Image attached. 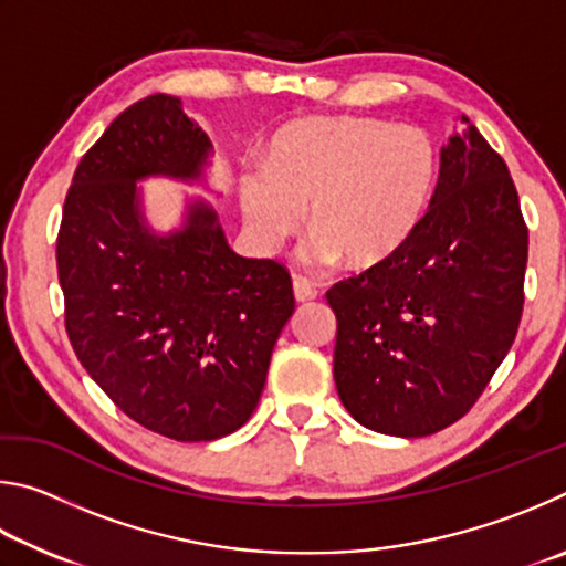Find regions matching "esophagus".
<instances>
[{
  "label": "esophagus",
  "mask_w": 566,
  "mask_h": 566,
  "mask_svg": "<svg viewBox=\"0 0 566 566\" xmlns=\"http://www.w3.org/2000/svg\"><path fill=\"white\" fill-rule=\"evenodd\" d=\"M292 286H294V300L296 302H312V300H317V294H319L317 284L306 280V276H300V274H294Z\"/></svg>",
  "instance_id": "34e87169"
}]
</instances>
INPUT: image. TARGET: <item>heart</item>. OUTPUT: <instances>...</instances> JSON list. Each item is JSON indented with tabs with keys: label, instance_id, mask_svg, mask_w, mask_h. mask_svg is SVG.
<instances>
[{
	"label": "heart",
	"instance_id": "obj_1",
	"mask_svg": "<svg viewBox=\"0 0 566 566\" xmlns=\"http://www.w3.org/2000/svg\"><path fill=\"white\" fill-rule=\"evenodd\" d=\"M437 147L419 127L371 117H304L274 134L264 167L239 175L249 234L276 252L310 207L312 266L352 270L389 262L421 224L437 181Z\"/></svg>",
	"mask_w": 566,
	"mask_h": 566
}]
</instances>
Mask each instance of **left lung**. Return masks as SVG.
I'll use <instances>...</instances> for the list:
<instances>
[{
    "instance_id": "left-lung-1",
    "label": "left lung",
    "mask_w": 566,
    "mask_h": 566,
    "mask_svg": "<svg viewBox=\"0 0 566 566\" xmlns=\"http://www.w3.org/2000/svg\"><path fill=\"white\" fill-rule=\"evenodd\" d=\"M464 122L439 151L432 202L407 247L327 292L339 399L379 434L427 437L462 419L522 319L520 197L504 159Z\"/></svg>"
}]
</instances>
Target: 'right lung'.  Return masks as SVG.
Here are the masks:
<instances>
[{
	"instance_id": "right-lung-1",
	"label": "right lung",
	"mask_w": 566,
	"mask_h": 566,
	"mask_svg": "<svg viewBox=\"0 0 566 566\" xmlns=\"http://www.w3.org/2000/svg\"><path fill=\"white\" fill-rule=\"evenodd\" d=\"M209 157L177 97L139 99L82 157L56 237L76 359L124 415L177 442L252 417L294 314L290 272L239 256L205 199H189L171 232L147 222L139 181L202 185Z\"/></svg>"
}]
</instances>
